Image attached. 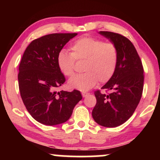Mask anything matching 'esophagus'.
<instances>
[{"label":"esophagus","instance_id":"obj_1","mask_svg":"<svg viewBox=\"0 0 160 160\" xmlns=\"http://www.w3.org/2000/svg\"><path fill=\"white\" fill-rule=\"evenodd\" d=\"M82 97H86L87 96V95H89V93L88 92H82Z\"/></svg>","mask_w":160,"mask_h":160}]
</instances>
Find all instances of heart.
<instances>
[{"instance_id":"b5f03b06","label":"heart","mask_w":160,"mask_h":160,"mask_svg":"<svg viewBox=\"0 0 160 160\" xmlns=\"http://www.w3.org/2000/svg\"><path fill=\"white\" fill-rule=\"evenodd\" d=\"M71 53L61 49L57 54V65L65 76L74 74L75 62H83V74L76 75L68 80L71 89L86 92L99 82H108L113 77L117 66L119 52L113 43L91 37L75 40L71 45Z\"/></svg>"}]
</instances>
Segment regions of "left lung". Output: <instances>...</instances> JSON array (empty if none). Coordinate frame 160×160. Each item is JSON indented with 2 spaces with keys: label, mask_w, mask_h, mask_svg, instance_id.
I'll use <instances>...</instances> for the list:
<instances>
[{
  "label": "left lung",
  "mask_w": 160,
  "mask_h": 160,
  "mask_svg": "<svg viewBox=\"0 0 160 160\" xmlns=\"http://www.w3.org/2000/svg\"><path fill=\"white\" fill-rule=\"evenodd\" d=\"M116 45L119 52L117 66L113 77L102 89L95 92L97 102L92 115L104 127H117L127 121L140 102L144 87V69L141 58L131 41L126 37L111 32H99Z\"/></svg>",
  "instance_id": "obj_1"
}]
</instances>
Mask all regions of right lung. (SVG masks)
Wrapping results in <instances>:
<instances>
[{
  "mask_svg": "<svg viewBox=\"0 0 160 160\" xmlns=\"http://www.w3.org/2000/svg\"><path fill=\"white\" fill-rule=\"evenodd\" d=\"M77 33L51 34L33 40L19 64V87L25 108L34 120L43 125L63 123L82 99L80 91L56 89L65 82L57 65V54Z\"/></svg>",
  "mask_w": 160,
  "mask_h": 160,
  "instance_id": "add662e5",
  "label": "right lung"
}]
</instances>
